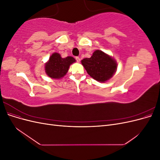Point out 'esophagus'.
<instances>
[{"label":"esophagus","mask_w":160,"mask_h":160,"mask_svg":"<svg viewBox=\"0 0 160 160\" xmlns=\"http://www.w3.org/2000/svg\"><path fill=\"white\" fill-rule=\"evenodd\" d=\"M75 59H76V61L78 62H80V58L79 57H75Z\"/></svg>","instance_id":"34e87169"}]
</instances>
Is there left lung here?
<instances>
[{"instance_id": "left-lung-1", "label": "left lung", "mask_w": 160, "mask_h": 160, "mask_svg": "<svg viewBox=\"0 0 160 160\" xmlns=\"http://www.w3.org/2000/svg\"><path fill=\"white\" fill-rule=\"evenodd\" d=\"M81 63L92 78L100 82L108 81L117 69L113 58L99 50H96L90 58L83 59Z\"/></svg>"}]
</instances>
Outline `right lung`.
Returning <instances> with one entry per match:
<instances>
[{"label":"right lung","mask_w":160,"mask_h":160,"mask_svg":"<svg viewBox=\"0 0 160 160\" xmlns=\"http://www.w3.org/2000/svg\"><path fill=\"white\" fill-rule=\"evenodd\" d=\"M75 59L72 57L62 58L60 54L55 52L50 57L49 61L45 65L47 75L52 79H60L65 75L69 66Z\"/></svg>","instance_id":"add662e5"}]
</instances>
